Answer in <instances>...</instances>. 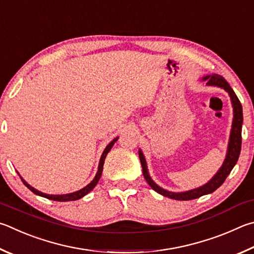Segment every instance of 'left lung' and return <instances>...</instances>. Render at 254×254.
<instances>
[{"mask_svg":"<svg viewBox=\"0 0 254 254\" xmlns=\"http://www.w3.org/2000/svg\"><path fill=\"white\" fill-rule=\"evenodd\" d=\"M203 81H206L207 85H213V86H219L222 87L225 91L228 92L230 98L232 101L233 105V123H232V130L231 134H230V142L228 146V153L227 158H225L222 167L218 171L213 178H212L209 182L204 184L203 187H200L194 190L187 191V192H181V193H174L164 190V189L160 188L156 186V184L152 181L149 173H147L146 169V163L144 160V156H143L142 152H139V158L141 161L142 165V171H143V177L146 180V182L149 183V186L153 189L155 192L160 193L167 197L173 200H180V201H188V200H193L196 199V197H200L204 194H209V193L214 192L216 189L222 186V183L225 181L230 172L232 171V169L236 163L238 162L240 151H241V142H242V122H243V113H242V105L240 103L237 94L234 93L232 87L230 86L229 83L225 81L224 77H222L219 74H212L204 76Z\"/></svg>","mask_w":254,"mask_h":254,"instance_id":"obj_1","label":"left lung"}]
</instances>
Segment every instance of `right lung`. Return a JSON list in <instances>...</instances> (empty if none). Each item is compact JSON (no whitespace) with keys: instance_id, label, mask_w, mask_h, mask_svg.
<instances>
[{"instance_id":"add662e5","label":"right lung","mask_w":254,"mask_h":254,"mask_svg":"<svg viewBox=\"0 0 254 254\" xmlns=\"http://www.w3.org/2000/svg\"><path fill=\"white\" fill-rule=\"evenodd\" d=\"M117 140H118V137H115V139L112 141V142H110V144L105 147V150H104V152L102 153V156H101V159H100V164H99V170H98V173H96V175H95V178L93 179V181H92L90 184H87V186L85 187V188H83V189H81L80 191H76V192H73V193H68V194H61V195H52V194H45V193H42V192H40V191H38L36 190V189H34V188H32L30 184H27L24 180H23L22 178H21V180H22V182L25 184V187L27 188V189H30V190L33 192V193H35V194H38V195H40V196H43V197H47V199H49V200H53V201H59V202H65V201H74V200H79V199H81V197H83L84 195H86L87 193H89L90 191H92L93 190V188L96 186V183L99 182V180H100V178H101V175H102V171H103V164H104V160H105V156H107V154L109 153L110 152V150L112 149V146H113V144H114V142H117Z\"/></svg>"}]
</instances>
